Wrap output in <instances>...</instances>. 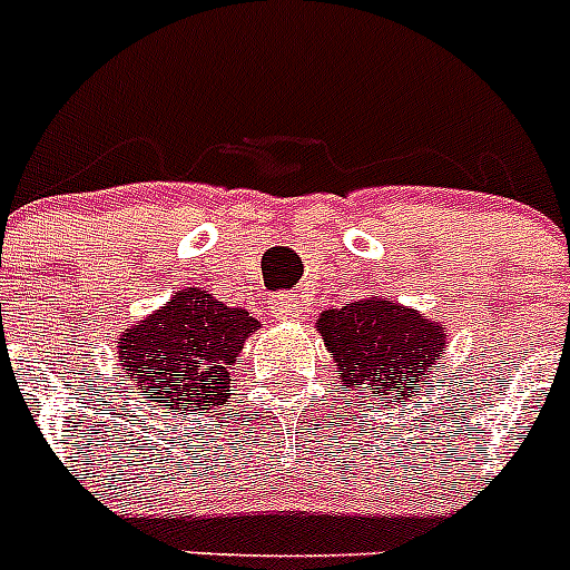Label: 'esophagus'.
Wrapping results in <instances>:
<instances>
[{"label":"esophagus","mask_w":570,"mask_h":570,"mask_svg":"<svg viewBox=\"0 0 570 570\" xmlns=\"http://www.w3.org/2000/svg\"><path fill=\"white\" fill-rule=\"evenodd\" d=\"M271 311H274L276 320H305L308 314V302L302 299L299 294H276L271 299Z\"/></svg>","instance_id":"obj_1"}]
</instances>
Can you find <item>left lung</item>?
<instances>
[{
	"label": "left lung",
	"mask_w": 570,
	"mask_h": 570,
	"mask_svg": "<svg viewBox=\"0 0 570 570\" xmlns=\"http://www.w3.org/2000/svg\"><path fill=\"white\" fill-rule=\"evenodd\" d=\"M345 387H365L371 405H396L431 385L445 328L394 299L365 296L316 320Z\"/></svg>",
	"instance_id": "obj_1"
}]
</instances>
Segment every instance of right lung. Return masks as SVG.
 I'll list each match as a JSON object with an SVG mask.
<instances>
[{"label":"right lung","mask_w":570,"mask_h":570,"mask_svg":"<svg viewBox=\"0 0 570 570\" xmlns=\"http://www.w3.org/2000/svg\"><path fill=\"white\" fill-rule=\"evenodd\" d=\"M259 322L208 291H176L165 308L119 334L125 382L179 414H208L230 400L236 356Z\"/></svg>","instance_id":"obj_1"}]
</instances>
